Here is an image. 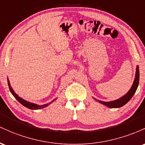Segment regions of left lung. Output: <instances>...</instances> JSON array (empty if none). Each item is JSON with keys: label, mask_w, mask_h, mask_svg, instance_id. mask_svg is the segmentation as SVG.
I'll return each instance as SVG.
<instances>
[{"label": "left lung", "mask_w": 145, "mask_h": 145, "mask_svg": "<svg viewBox=\"0 0 145 145\" xmlns=\"http://www.w3.org/2000/svg\"><path fill=\"white\" fill-rule=\"evenodd\" d=\"M139 77H140L139 68H138V66H137V68H136V77H135L134 84H133L131 89H130L129 91L127 92V93L125 94V95L123 96V97H121V98L117 99L116 101H113L105 102V101H99V100H98V101L100 103L103 104L104 105H106V106H108L109 108H121V107L123 106V105H125V104L129 101L130 99L132 98V97L134 96V94H135V92H136V90H137L138 84H139Z\"/></svg>", "instance_id": "1"}]
</instances>
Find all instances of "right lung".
Instances as JSON below:
<instances>
[{
    "mask_svg": "<svg viewBox=\"0 0 145 145\" xmlns=\"http://www.w3.org/2000/svg\"><path fill=\"white\" fill-rule=\"evenodd\" d=\"M7 81H8V86H9V90H10L11 93L13 94V96L15 97L16 100H18V101L19 103H20L21 104H22V105H24V107H26V108H27L29 109H31V110H40V109L45 108V107L48 106V105H50V104H51V103H53V102L54 101L55 99H54V100L50 102V103H48L47 104H44V105H36V104L30 103V102L24 100V99H22V98H20V97H19L18 96L17 94H16L15 92H14V91L13 90V89L11 88L10 84H9V80H7Z\"/></svg>",
    "mask_w": 145,
    "mask_h": 145,
    "instance_id": "obj_1",
    "label": "right lung"
}]
</instances>
